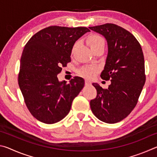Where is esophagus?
I'll use <instances>...</instances> for the list:
<instances>
[{"instance_id":"esophagus-1","label":"esophagus","mask_w":157,"mask_h":157,"mask_svg":"<svg viewBox=\"0 0 157 157\" xmlns=\"http://www.w3.org/2000/svg\"><path fill=\"white\" fill-rule=\"evenodd\" d=\"M91 84V82L89 81V80H85V85H86V86H88V85Z\"/></svg>"}]
</instances>
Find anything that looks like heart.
I'll use <instances>...</instances> for the list:
<instances>
[{
	"mask_svg": "<svg viewBox=\"0 0 157 157\" xmlns=\"http://www.w3.org/2000/svg\"><path fill=\"white\" fill-rule=\"evenodd\" d=\"M87 41H88V44L91 50L98 46H105V39L100 35L95 34L90 35L88 39H87ZM77 45H78V43H76L74 45L73 50L75 49ZM98 68L95 67V66H85V67L79 69L78 73L79 75L84 77V78L91 79L98 73Z\"/></svg>",
	"mask_w": 157,
	"mask_h": 157,
	"instance_id": "heart-1",
	"label": "heart"
}]
</instances>
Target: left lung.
<instances>
[{
	"mask_svg": "<svg viewBox=\"0 0 157 157\" xmlns=\"http://www.w3.org/2000/svg\"><path fill=\"white\" fill-rule=\"evenodd\" d=\"M107 39L108 55L100 77L111 80L108 89L93 84L97 96L90 102L92 112L107 123L120 122L134 109L145 82L141 46L133 34L113 23L89 27Z\"/></svg>",
	"mask_w": 157,
	"mask_h": 157,
	"instance_id": "1",
	"label": "left lung"
}]
</instances>
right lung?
<instances>
[{"label": "right lung", "mask_w": 157, "mask_h": 157, "mask_svg": "<svg viewBox=\"0 0 157 157\" xmlns=\"http://www.w3.org/2000/svg\"><path fill=\"white\" fill-rule=\"evenodd\" d=\"M89 29L52 25L42 29L25 44L20 62L18 82L32 115L46 124L66 116L73 100L84 86L80 77L69 83L59 82L57 75L71 62L74 44Z\"/></svg>", "instance_id": "1"}]
</instances>
